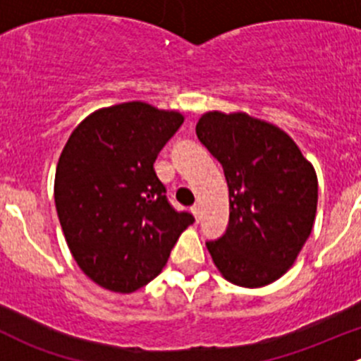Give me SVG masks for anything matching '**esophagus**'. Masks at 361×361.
<instances>
[{"label": "esophagus", "instance_id": "34e87169", "mask_svg": "<svg viewBox=\"0 0 361 361\" xmlns=\"http://www.w3.org/2000/svg\"><path fill=\"white\" fill-rule=\"evenodd\" d=\"M192 213H194L195 220H197V224H199V221H201V214H202L201 206H199V204H195V206H192Z\"/></svg>", "mask_w": 361, "mask_h": 361}]
</instances>
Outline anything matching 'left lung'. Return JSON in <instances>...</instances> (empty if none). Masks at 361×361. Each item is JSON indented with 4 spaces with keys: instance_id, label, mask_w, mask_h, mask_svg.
Instances as JSON below:
<instances>
[{
    "instance_id": "obj_1",
    "label": "left lung",
    "mask_w": 361,
    "mask_h": 361,
    "mask_svg": "<svg viewBox=\"0 0 361 361\" xmlns=\"http://www.w3.org/2000/svg\"><path fill=\"white\" fill-rule=\"evenodd\" d=\"M199 141L221 164L228 185V225L207 241L227 281L260 288L293 265L312 231L318 178L285 130L246 113L207 111Z\"/></svg>"
}]
</instances>
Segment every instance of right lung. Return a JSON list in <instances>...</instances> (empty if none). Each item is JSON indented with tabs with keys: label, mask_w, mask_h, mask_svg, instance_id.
<instances>
[{
	"label": "right lung",
	"mask_w": 361,
	"mask_h": 361,
	"mask_svg": "<svg viewBox=\"0 0 361 361\" xmlns=\"http://www.w3.org/2000/svg\"><path fill=\"white\" fill-rule=\"evenodd\" d=\"M183 123L178 111L133 101L90 113L69 136L54 197L78 267L103 288L133 293L166 265L194 224L176 211L154 162Z\"/></svg>",
	"instance_id": "right-lung-1"
}]
</instances>
